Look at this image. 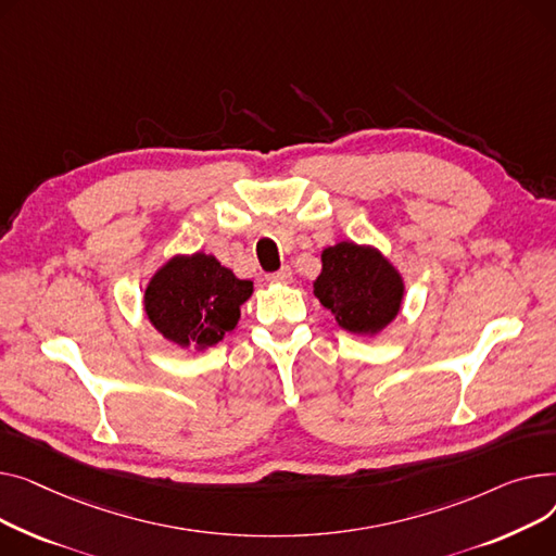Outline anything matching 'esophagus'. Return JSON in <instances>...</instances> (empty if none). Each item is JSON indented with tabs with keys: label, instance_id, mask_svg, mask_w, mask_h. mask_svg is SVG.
I'll list each match as a JSON object with an SVG mask.
<instances>
[{
	"label": "esophagus",
	"instance_id": "1",
	"mask_svg": "<svg viewBox=\"0 0 556 556\" xmlns=\"http://www.w3.org/2000/svg\"><path fill=\"white\" fill-rule=\"evenodd\" d=\"M269 282H289L291 280V269L289 267H282L280 271H274L267 276Z\"/></svg>",
	"mask_w": 556,
	"mask_h": 556
}]
</instances>
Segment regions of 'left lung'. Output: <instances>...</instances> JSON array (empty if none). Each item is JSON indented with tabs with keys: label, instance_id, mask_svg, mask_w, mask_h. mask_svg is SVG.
Segmentation results:
<instances>
[{
	"label": "left lung",
	"instance_id": "left-lung-1",
	"mask_svg": "<svg viewBox=\"0 0 556 556\" xmlns=\"http://www.w3.org/2000/svg\"><path fill=\"white\" fill-rule=\"evenodd\" d=\"M314 296L341 330L372 339L397 318L406 296L400 269L377 247L350 240L325 247Z\"/></svg>",
	"mask_w": 556,
	"mask_h": 556
}]
</instances>
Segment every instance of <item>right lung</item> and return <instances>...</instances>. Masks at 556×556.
I'll return each mask as SVG.
<instances>
[{"instance_id": "add662e5", "label": "right lung", "mask_w": 556, "mask_h": 556, "mask_svg": "<svg viewBox=\"0 0 556 556\" xmlns=\"http://www.w3.org/2000/svg\"><path fill=\"white\" fill-rule=\"evenodd\" d=\"M251 293L253 282L240 280L213 253H175L148 280L143 312L166 341L204 352L236 328Z\"/></svg>"}]
</instances>
